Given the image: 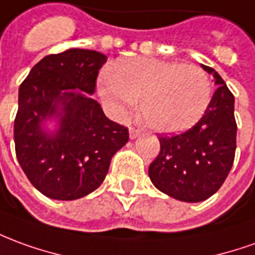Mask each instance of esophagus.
<instances>
[{"label": "esophagus", "instance_id": "1", "mask_svg": "<svg viewBox=\"0 0 255 255\" xmlns=\"http://www.w3.org/2000/svg\"><path fill=\"white\" fill-rule=\"evenodd\" d=\"M139 135H140L139 129H136V128H133V127H129V138H131V139L138 138Z\"/></svg>", "mask_w": 255, "mask_h": 255}]
</instances>
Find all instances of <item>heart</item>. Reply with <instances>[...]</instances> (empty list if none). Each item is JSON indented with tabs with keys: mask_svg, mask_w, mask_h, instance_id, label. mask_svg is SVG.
<instances>
[{
	"mask_svg": "<svg viewBox=\"0 0 255 255\" xmlns=\"http://www.w3.org/2000/svg\"><path fill=\"white\" fill-rule=\"evenodd\" d=\"M98 91L116 112L140 98V115L153 131L177 133L193 127L211 102V80L202 67L175 60L132 58L116 62L98 81Z\"/></svg>",
	"mask_w": 255,
	"mask_h": 255,
	"instance_id": "heart-1",
	"label": "heart"
}]
</instances>
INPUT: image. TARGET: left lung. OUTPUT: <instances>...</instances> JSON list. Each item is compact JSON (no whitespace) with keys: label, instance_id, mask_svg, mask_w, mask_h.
<instances>
[{"label":"left lung","instance_id":"8db88e82","mask_svg":"<svg viewBox=\"0 0 255 255\" xmlns=\"http://www.w3.org/2000/svg\"><path fill=\"white\" fill-rule=\"evenodd\" d=\"M214 95L202 119L186 132L160 136V153L149 177L160 192L186 203H199L220 189L232 168L236 150L235 98L214 69Z\"/></svg>","mask_w":255,"mask_h":255}]
</instances>
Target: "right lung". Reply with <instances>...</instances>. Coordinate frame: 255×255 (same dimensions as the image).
<instances>
[{
  "mask_svg": "<svg viewBox=\"0 0 255 255\" xmlns=\"http://www.w3.org/2000/svg\"><path fill=\"white\" fill-rule=\"evenodd\" d=\"M106 60L97 51L70 48L42 58L20 84L16 157L49 199L76 200L98 189L128 142L127 128L109 120L91 97Z\"/></svg>",
  "mask_w": 255,
  "mask_h": 255,
  "instance_id": "obj_1",
  "label": "right lung"
}]
</instances>
